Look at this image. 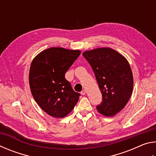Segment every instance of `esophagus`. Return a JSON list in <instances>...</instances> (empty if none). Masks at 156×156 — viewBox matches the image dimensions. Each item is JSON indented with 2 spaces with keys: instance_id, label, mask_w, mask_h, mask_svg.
<instances>
[{
  "instance_id": "esophagus-1",
  "label": "esophagus",
  "mask_w": 156,
  "mask_h": 156,
  "mask_svg": "<svg viewBox=\"0 0 156 156\" xmlns=\"http://www.w3.org/2000/svg\"><path fill=\"white\" fill-rule=\"evenodd\" d=\"M80 94H81L82 95H85V94H86V91H85V90H83V91H82L80 92Z\"/></svg>"
}]
</instances>
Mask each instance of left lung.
<instances>
[{"instance_id": "8db88e82", "label": "left lung", "mask_w": 156, "mask_h": 156, "mask_svg": "<svg viewBox=\"0 0 156 156\" xmlns=\"http://www.w3.org/2000/svg\"><path fill=\"white\" fill-rule=\"evenodd\" d=\"M83 56L91 65L102 94L98 112L113 117L125 107L133 92V73L128 60L109 47L84 51Z\"/></svg>"}]
</instances>
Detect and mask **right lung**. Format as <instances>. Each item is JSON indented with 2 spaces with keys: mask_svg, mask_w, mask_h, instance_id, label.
<instances>
[{
  "mask_svg": "<svg viewBox=\"0 0 156 156\" xmlns=\"http://www.w3.org/2000/svg\"><path fill=\"white\" fill-rule=\"evenodd\" d=\"M80 50L51 47L33 59L29 83L36 103L47 114L56 118L73 109L80 94L73 90L65 73L80 56Z\"/></svg>",
  "mask_w": 156,
  "mask_h": 156,
  "instance_id": "right-lung-1",
  "label": "right lung"
}]
</instances>
